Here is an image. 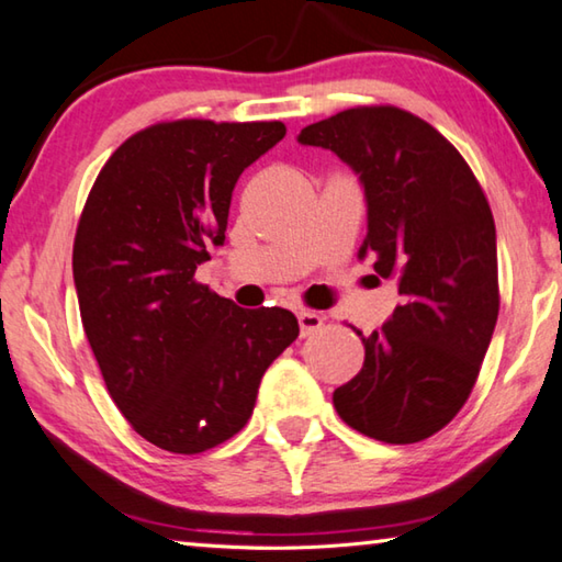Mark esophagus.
Masks as SVG:
<instances>
[{
  "label": "esophagus",
  "mask_w": 562,
  "mask_h": 562,
  "mask_svg": "<svg viewBox=\"0 0 562 562\" xmlns=\"http://www.w3.org/2000/svg\"><path fill=\"white\" fill-rule=\"evenodd\" d=\"M297 322H300L302 337H310V335H315V331H317L322 325H325V317L317 315V312L300 310V312H297Z\"/></svg>",
  "instance_id": "34e87169"
}]
</instances>
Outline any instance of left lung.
<instances>
[{
    "label": "left lung",
    "mask_w": 562,
    "mask_h": 562,
    "mask_svg": "<svg viewBox=\"0 0 562 562\" xmlns=\"http://www.w3.org/2000/svg\"><path fill=\"white\" fill-rule=\"evenodd\" d=\"M337 154L367 198L359 258L394 278V315L364 345V367L335 389L337 414L384 443H416L461 412L498 319L496 225L463 156L396 106H357L302 128Z\"/></svg>",
    "instance_id": "obj_1"
}]
</instances>
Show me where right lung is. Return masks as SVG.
<instances>
[{
	"mask_svg": "<svg viewBox=\"0 0 562 562\" xmlns=\"http://www.w3.org/2000/svg\"><path fill=\"white\" fill-rule=\"evenodd\" d=\"M284 123H156L113 150L83 205L74 284L113 404L146 441L203 453L252 416L268 367L300 335L282 307L243 310L195 282L225 243L243 170Z\"/></svg>",
	"mask_w": 562,
	"mask_h": 562,
	"instance_id": "add662e5",
	"label": "right lung"
}]
</instances>
